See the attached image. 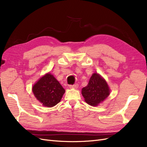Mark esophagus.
<instances>
[{"label": "esophagus", "mask_w": 147, "mask_h": 147, "mask_svg": "<svg viewBox=\"0 0 147 147\" xmlns=\"http://www.w3.org/2000/svg\"><path fill=\"white\" fill-rule=\"evenodd\" d=\"M78 87V84H75L72 85V84H70L69 85V88L71 89H77Z\"/></svg>", "instance_id": "1"}]
</instances>
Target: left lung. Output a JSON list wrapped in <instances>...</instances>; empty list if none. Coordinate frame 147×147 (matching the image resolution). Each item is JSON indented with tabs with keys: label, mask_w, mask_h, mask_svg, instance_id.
Wrapping results in <instances>:
<instances>
[{
	"label": "left lung",
	"mask_w": 147,
	"mask_h": 147,
	"mask_svg": "<svg viewBox=\"0 0 147 147\" xmlns=\"http://www.w3.org/2000/svg\"><path fill=\"white\" fill-rule=\"evenodd\" d=\"M82 94L87 104L97 106L109 96L110 88L107 83L99 74L94 73L88 85L82 89Z\"/></svg>",
	"instance_id": "left-lung-1"
}]
</instances>
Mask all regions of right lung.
I'll return each instance as SVG.
<instances>
[{"label":"right lung","mask_w":147,"mask_h":147,"mask_svg":"<svg viewBox=\"0 0 147 147\" xmlns=\"http://www.w3.org/2000/svg\"><path fill=\"white\" fill-rule=\"evenodd\" d=\"M37 99L47 107H52L61 101L65 90L50 73L43 76L32 87Z\"/></svg>","instance_id":"obj_1"}]
</instances>
